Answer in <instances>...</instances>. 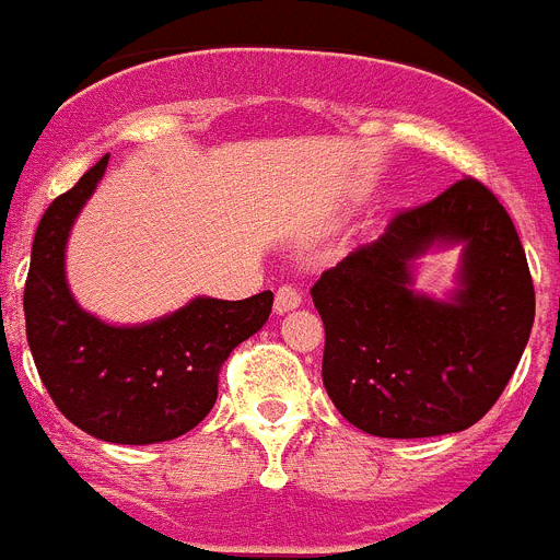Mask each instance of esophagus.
Wrapping results in <instances>:
<instances>
[{"label": "esophagus", "mask_w": 560, "mask_h": 560, "mask_svg": "<svg viewBox=\"0 0 560 560\" xmlns=\"http://www.w3.org/2000/svg\"><path fill=\"white\" fill-rule=\"evenodd\" d=\"M303 305V291L294 289V285H280L275 294V311L277 314H289V311L300 308Z\"/></svg>", "instance_id": "esophagus-1"}]
</instances>
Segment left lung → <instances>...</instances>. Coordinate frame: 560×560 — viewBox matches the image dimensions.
<instances>
[{
    "mask_svg": "<svg viewBox=\"0 0 560 560\" xmlns=\"http://www.w3.org/2000/svg\"><path fill=\"white\" fill-rule=\"evenodd\" d=\"M460 246L458 285L413 289L417 260ZM323 381L345 420L375 438H434L474 427L508 387L536 316L511 215L477 179L398 212L384 235L316 280Z\"/></svg>",
    "mask_w": 560,
    "mask_h": 560,
    "instance_id": "1",
    "label": "left lung"
}]
</instances>
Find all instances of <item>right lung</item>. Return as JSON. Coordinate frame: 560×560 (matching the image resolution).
<instances>
[{"label":"right lung","mask_w":560,"mask_h":560,"mask_svg":"<svg viewBox=\"0 0 560 560\" xmlns=\"http://www.w3.org/2000/svg\"><path fill=\"white\" fill-rule=\"evenodd\" d=\"M108 156L58 196L38 221L24 283L27 345L63 418L106 443L148 446L199 427L219 398V370L264 328L275 294L196 296L153 323L112 325L78 305L67 283V241Z\"/></svg>","instance_id":"1"}]
</instances>
